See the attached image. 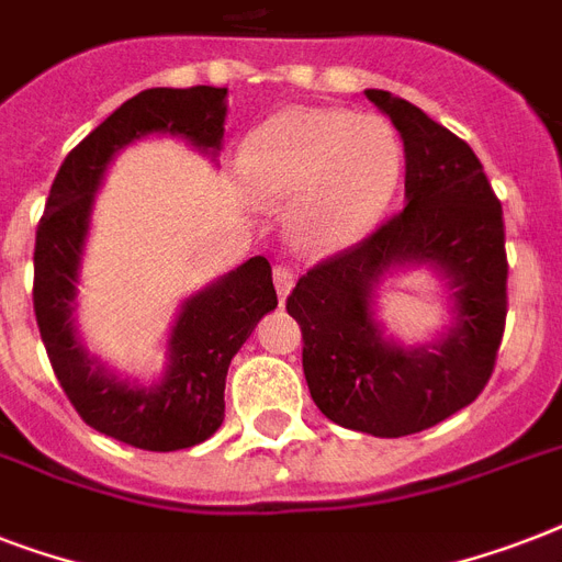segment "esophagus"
<instances>
[{"mask_svg":"<svg viewBox=\"0 0 562 562\" xmlns=\"http://www.w3.org/2000/svg\"><path fill=\"white\" fill-rule=\"evenodd\" d=\"M273 285H277V294H280V300L289 297L291 285H294V271H291V268H285V265H277V268H273Z\"/></svg>","mask_w":562,"mask_h":562,"instance_id":"obj_1","label":"esophagus"}]
</instances>
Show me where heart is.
I'll list each match as a JSON object with an SVG mask.
<instances>
[{
	"label": "heart",
	"mask_w": 562,
	"mask_h": 562,
	"mask_svg": "<svg viewBox=\"0 0 562 562\" xmlns=\"http://www.w3.org/2000/svg\"><path fill=\"white\" fill-rule=\"evenodd\" d=\"M236 175L259 206H291L294 245L335 254L379 224L400 187L402 148L379 116L291 108L247 136Z\"/></svg>",
	"instance_id": "1"
}]
</instances>
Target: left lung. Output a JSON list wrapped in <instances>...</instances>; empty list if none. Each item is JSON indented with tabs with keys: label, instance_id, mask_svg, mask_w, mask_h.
<instances>
[{
	"label": "left lung",
	"instance_id": "left-lung-1",
	"mask_svg": "<svg viewBox=\"0 0 562 562\" xmlns=\"http://www.w3.org/2000/svg\"><path fill=\"white\" fill-rule=\"evenodd\" d=\"M364 95L400 131L408 203L303 273L285 308L317 408L352 431L405 437L467 408L493 375L507 317L505 221L470 145L400 95ZM405 263L437 267L456 297V324L426 348L384 342L372 317V289Z\"/></svg>",
	"mask_w": 562,
	"mask_h": 562
}]
</instances>
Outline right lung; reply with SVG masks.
<instances>
[{
  "mask_svg": "<svg viewBox=\"0 0 562 562\" xmlns=\"http://www.w3.org/2000/svg\"><path fill=\"white\" fill-rule=\"evenodd\" d=\"M224 99V87H154L127 99L69 151L37 224L34 315L57 382L87 426L148 452L189 449L218 431L229 361L262 315L277 308L271 262L254 256L189 297L171 329L162 382L139 387L90 359L72 326L92 198L113 154L139 136H183L201 151H218L227 116Z\"/></svg>",
  "mask_w": 562,
  "mask_h": 562,
  "instance_id": "right-lung-1",
  "label": "right lung"
}]
</instances>
